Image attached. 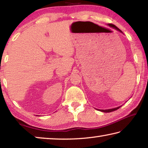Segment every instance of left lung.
Returning <instances> with one entry per match:
<instances>
[{
  "mask_svg": "<svg viewBox=\"0 0 148 148\" xmlns=\"http://www.w3.org/2000/svg\"><path fill=\"white\" fill-rule=\"evenodd\" d=\"M108 25H109L110 27H112V28H114V29H115L116 30H117V31H119V32H122V31H121V30H120L119 29L117 28V27L116 25H113V24H108ZM121 106H119V107L115 108H112V109H108V110H99V109H97V110H99V111H101V112H105V113H107V112H111L115 111V110H117V109H119V108L121 107Z\"/></svg>",
  "mask_w": 148,
  "mask_h": 148,
  "instance_id": "obj_1",
  "label": "left lung"
}]
</instances>
